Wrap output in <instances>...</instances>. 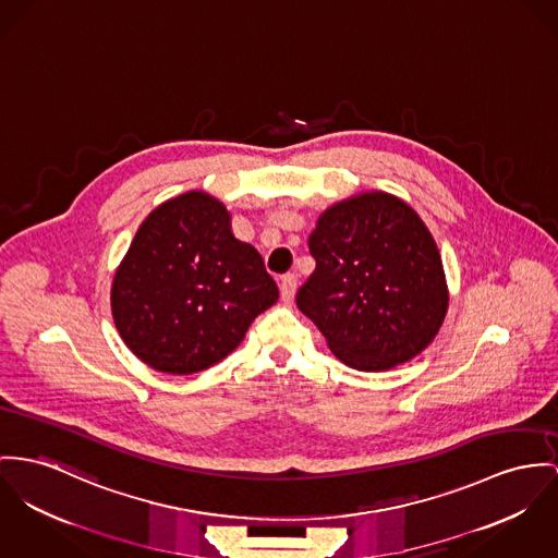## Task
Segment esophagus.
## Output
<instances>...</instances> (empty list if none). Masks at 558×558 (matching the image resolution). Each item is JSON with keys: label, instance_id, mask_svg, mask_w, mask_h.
I'll use <instances>...</instances> for the list:
<instances>
[{"label": "esophagus", "instance_id": "1", "mask_svg": "<svg viewBox=\"0 0 558 558\" xmlns=\"http://www.w3.org/2000/svg\"><path fill=\"white\" fill-rule=\"evenodd\" d=\"M298 291V276L295 274H284L280 278V298L284 303H291Z\"/></svg>", "mask_w": 558, "mask_h": 558}]
</instances>
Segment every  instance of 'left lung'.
<instances>
[{
	"mask_svg": "<svg viewBox=\"0 0 558 558\" xmlns=\"http://www.w3.org/2000/svg\"><path fill=\"white\" fill-rule=\"evenodd\" d=\"M307 244L316 269L298 307L348 367L386 372L433 342L448 287L437 244L405 202L383 191L343 199Z\"/></svg>",
	"mask_w": 558,
	"mask_h": 558,
	"instance_id": "obj_1",
	"label": "left lung"
}]
</instances>
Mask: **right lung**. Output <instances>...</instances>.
Returning <instances> with one entry per match:
<instances>
[{
	"instance_id": "obj_1",
	"label": "right lung",
	"mask_w": 558,
	"mask_h": 558,
	"mask_svg": "<svg viewBox=\"0 0 558 558\" xmlns=\"http://www.w3.org/2000/svg\"><path fill=\"white\" fill-rule=\"evenodd\" d=\"M110 300L129 350L157 372L186 376L233 352L278 287L257 251L231 233L227 208L189 191L140 225Z\"/></svg>"
}]
</instances>
